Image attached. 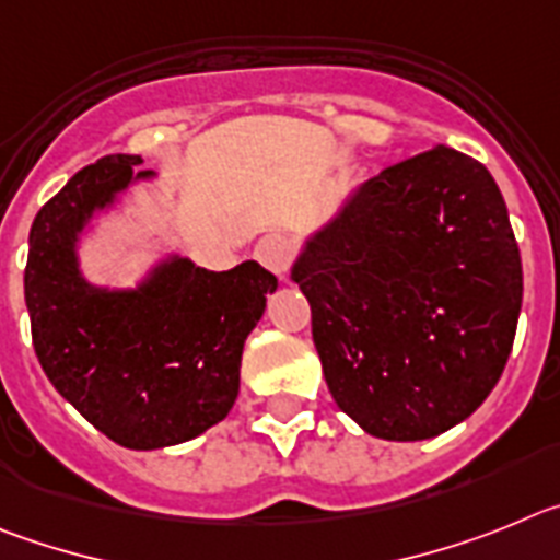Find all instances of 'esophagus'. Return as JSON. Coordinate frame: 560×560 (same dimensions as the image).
I'll list each match as a JSON object with an SVG mask.
<instances>
[{
    "label": "esophagus",
    "mask_w": 560,
    "mask_h": 560,
    "mask_svg": "<svg viewBox=\"0 0 560 560\" xmlns=\"http://www.w3.org/2000/svg\"><path fill=\"white\" fill-rule=\"evenodd\" d=\"M254 256L261 268L270 270V273L281 279V276L290 270L292 259H295V245H292V240H287L284 234H268L259 240Z\"/></svg>",
    "instance_id": "34e87169"
}]
</instances>
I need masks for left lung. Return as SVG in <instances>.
<instances>
[{
	"label": "left lung",
	"mask_w": 560,
	"mask_h": 560,
	"mask_svg": "<svg viewBox=\"0 0 560 560\" xmlns=\"http://www.w3.org/2000/svg\"><path fill=\"white\" fill-rule=\"evenodd\" d=\"M292 281L331 399L365 432L424 441L500 382L522 256L480 161L432 148L382 170L306 243Z\"/></svg>",
	"instance_id": "8db88e82"
}]
</instances>
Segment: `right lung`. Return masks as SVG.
Wrapping results in <instances>:
<instances>
[{"label":"right lung","mask_w":560,"mask_h":560,"mask_svg":"<svg viewBox=\"0 0 560 560\" xmlns=\"http://www.w3.org/2000/svg\"><path fill=\"white\" fill-rule=\"evenodd\" d=\"M139 164V155H105L42 206L30 229L24 301L35 357L55 390L119 446L161 450L229 416L245 337L279 281L259 261L214 273L170 259L139 290L89 284L74 256L78 234Z\"/></svg>","instance_id":"1"}]
</instances>
